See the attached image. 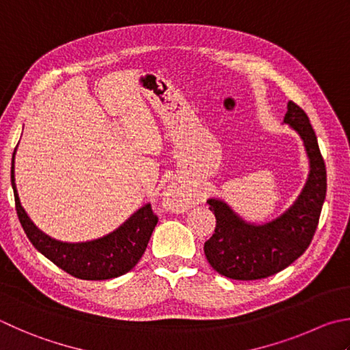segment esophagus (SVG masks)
Listing matches in <instances>:
<instances>
[{
    "label": "esophagus",
    "instance_id": "1",
    "mask_svg": "<svg viewBox=\"0 0 350 350\" xmlns=\"http://www.w3.org/2000/svg\"><path fill=\"white\" fill-rule=\"evenodd\" d=\"M163 205L171 213H183L191 206V194L179 183H170L163 191Z\"/></svg>",
    "mask_w": 350,
    "mask_h": 350
}]
</instances>
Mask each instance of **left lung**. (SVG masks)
Here are the masks:
<instances>
[{
	"label": "left lung",
	"mask_w": 350,
	"mask_h": 350,
	"mask_svg": "<svg viewBox=\"0 0 350 350\" xmlns=\"http://www.w3.org/2000/svg\"><path fill=\"white\" fill-rule=\"evenodd\" d=\"M283 124L303 141L309 174L294 203L265 224L241 219L225 200L208 199L215 215L213 237L205 241L206 260L219 274L232 280H258L274 275L308 250L326 199V165L308 114L289 100Z\"/></svg>",
	"instance_id": "1"
}]
</instances>
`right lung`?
<instances>
[{"label": "right lung", "instance_id": "right-lung-1", "mask_svg": "<svg viewBox=\"0 0 350 350\" xmlns=\"http://www.w3.org/2000/svg\"><path fill=\"white\" fill-rule=\"evenodd\" d=\"M18 147V145H16ZM15 153L12 156L10 180L14 188L16 214L20 224L38 251L58 268L81 280H109L135 268L144 256L157 224L150 203L133 213L116 230L99 239L87 241H61L44 234L25 213L15 183Z\"/></svg>", "mask_w": 350, "mask_h": 350}]
</instances>
